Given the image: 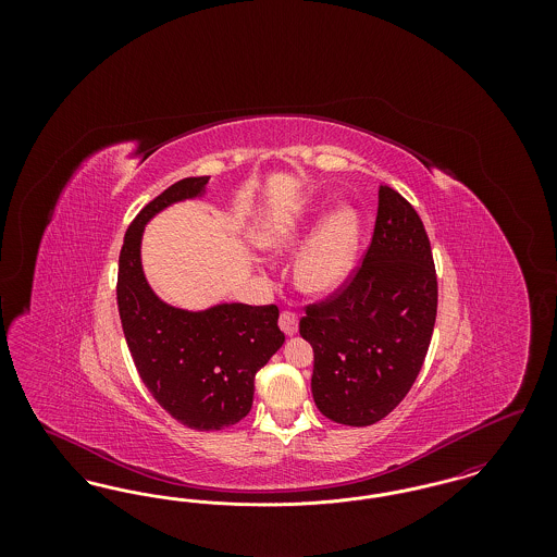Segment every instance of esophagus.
<instances>
[{
    "label": "esophagus",
    "instance_id": "1",
    "mask_svg": "<svg viewBox=\"0 0 557 557\" xmlns=\"http://www.w3.org/2000/svg\"><path fill=\"white\" fill-rule=\"evenodd\" d=\"M280 327H282V332L286 334V336H294L296 332H298V318L290 313V311H284L282 315H280Z\"/></svg>",
    "mask_w": 557,
    "mask_h": 557
}]
</instances>
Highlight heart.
Wrapping results in <instances>:
<instances>
[{"mask_svg":"<svg viewBox=\"0 0 557 557\" xmlns=\"http://www.w3.org/2000/svg\"><path fill=\"white\" fill-rule=\"evenodd\" d=\"M311 233L314 236L296 259L294 284L309 296L323 298L345 284L357 261L361 242L357 209L345 205L323 216L321 205H305L277 212L261 227L257 244L267 255L280 257L296 250Z\"/></svg>","mask_w":557,"mask_h":557,"instance_id":"obj_1","label":"heart"}]
</instances>
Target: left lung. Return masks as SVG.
I'll list each match as a JSON object with an SVG mask.
<instances>
[{"label": "left lung", "instance_id": "left-lung-1", "mask_svg": "<svg viewBox=\"0 0 557 557\" xmlns=\"http://www.w3.org/2000/svg\"><path fill=\"white\" fill-rule=\"evenodd\" d=\"M436 302L424 223L398 191L382 186L363 265L345 290L307 307L298 325L315 355L319 411L345 425L386 418L422 370Z\"/></svg>", "mask_w": 557, "mask_h": 557}]
</instances>
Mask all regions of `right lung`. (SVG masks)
<instances>
[{
    "mask_svg": "<svg viewBox=\"0 0 557 557\" xmlns=\"http://www.w3.org/2000/svg\"><path fill=\"white\" fill-rule=\"evenodd\" d=\"M209 180H182L139 211L125 234L116 284L119 315L141 382L171 418L194 430H221L246 418L257 371L286 341L275 305L219 302L187 311L164 302L146 280V225L177 202L202 198Z\"/></svg>",
    "mask_w": 557,
    "mask_h": 557,
    "instance_id": "obj_1",
    "label": "right lung"
}]
</instances>
